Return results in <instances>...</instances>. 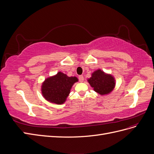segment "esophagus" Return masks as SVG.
Instances as JSON below:
<instances>
[{
    "label": "esophagus",
    "mask_w": 154,
    "mask_h": 154,
    "mask_svg": "<svg viewBox=\"0 0 154 154\" xmlns=\"http://www.w3.org/2000/svg\"><path fill=\"white\" fill-rule=\"evenodd\" d=\"M79 80H80V82H83V80H84V77H83V76L81 75V76H79Z\"/></svg>",
    "instance_id": "34e87169"
}]
</instances>
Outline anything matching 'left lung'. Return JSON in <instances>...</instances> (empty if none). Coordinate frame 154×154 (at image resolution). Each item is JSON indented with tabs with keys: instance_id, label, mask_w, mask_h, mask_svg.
I'll return each instance as SVG.
<instances>
[{
	"instance_id": "8db88e82",
	"label": "left lung",
	"mask_w": 154,
	"mask_h": 154,
	"mask_svg": "<svg viewBox=\"0 0 154 154\" xmlns=\"http://www.w3.org/2000/svg\"><path fill=\"white\" fill-rule=\"evenodd\" d=\"M93 89L100 95H105L110 93L115 87L114 78L109 74H106L101 69H97L92 73V76L88 79Z\"/></svg>"
}]
</instances>
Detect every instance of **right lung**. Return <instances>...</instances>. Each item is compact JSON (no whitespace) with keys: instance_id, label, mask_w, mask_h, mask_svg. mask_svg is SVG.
Listing matches in <instances>:
<instances>
[{"instance_id":"right-lung-1","label":"right lung","mask_w":154,"mask_h":154,"mask_svg":"<svg viewBox=\"0 0 154 154\" xmlns=\"http://www.w3.org/2000/svg\"><path fill=\"white\" fill-rule=\"evenodd\" d=\"M78 82L76 76H68L62 72L46 78L42 85V94L44 98L57 105L66 101L74 83Z\"/></svg>"}]
</instances>
